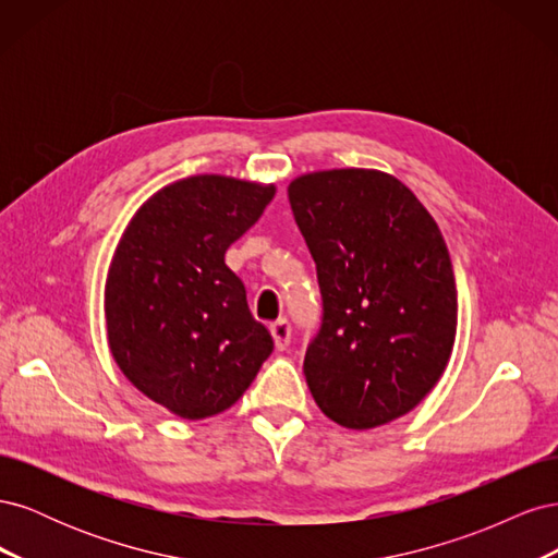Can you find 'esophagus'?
Here are the masks:
<instances>
[{"label":"esophagus","mask_w":558,"mask_h":558,"mask_svg":"<svg viewBox=\"0 0 558 558\" xmlns=\"http://www.w3.org/2000/svg\"><path fill=\"white\" fill-rule=\"evenodd\" d=\"M269 330H272L275 344H277V349H279V351L291 344V324H289V320H286V318L275 320V324L269 326Z\"/></svg>","instance_id":"esophagus-1"}]
</instances>
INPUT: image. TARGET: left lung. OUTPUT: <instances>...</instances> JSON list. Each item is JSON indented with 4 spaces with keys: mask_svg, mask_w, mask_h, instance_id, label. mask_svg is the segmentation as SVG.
Wrapping results in <instances>:
<instances>
[{
    "mask_svg": "<svg viewBox=\"0 0 558 558\" xmlns=\"http://www.w3.org/2000/svg\"><path fill=\"white\" fill-rule=\"evenodd\" d=\"M289 202L324 298L302 365L316 404L353 430L408 414L442 377L456 337L440 228L408 185L377 170L298 177Z\"/></svg>",
    "mask_w": 558,
    "mask_h": 558,
    "instance_id": "1",
    "label": "left lung"
}]
</instances>
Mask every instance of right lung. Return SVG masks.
Here are the masks:
<instances>
[{
    "label": "right lung",
    "mask_w": 558,
    "mask_h": 558,
    "mask_svg": "<svg viewBox=\"0 0 558 558\" xmlns=\"http://www.w3.org/2000/svg\"><path fill=\"white\" fill-rule=\"evenodd\" d=\"M272 197L275 185L181 179L144 202L116 246L105 291L113 361L181 418L228 410L275 349L226 265Z\"/></svg>",
    "instance_id": "add662e5"
}]
</instances>
